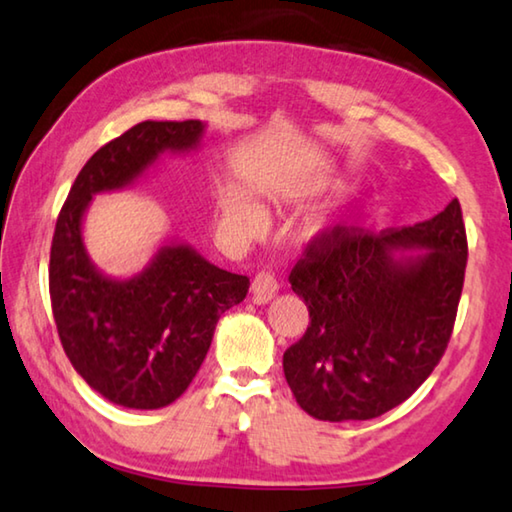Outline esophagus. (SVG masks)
Returning <instances> with one entry per match:
<instances>
[{
  "label": "esophagus",
  "instance_id": "obj_1",
  "mask_svg": "<svg viewBox=\"0 0 512 512\" xmlns=\"http://www.w3.org/2000/svg\"><path fill=\"white\" fill-rule=\"evenodd\" d=\"M250 291H253L255 303L264 305V303H269L275 294H278V280H275V275L269 271H259L253 278Z\"/></svg>",
  "mask_w": 512,
  "mask_h": 512
}]
</instances>
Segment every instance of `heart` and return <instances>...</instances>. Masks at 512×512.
I'll return each instance as SVG.
<instances>
[{"mask_svg":"<svg viewBox=\"0 0 512 512\" xmlns=\"http://www.w3.org/2000/svg\"><path fill=\"white\" fill-rule=\"evenodd\" d=\"M218 214H221V227L237 241L257 239L266 230V214L257 202L243 193L237 186H227L218 198ZM335 227L326 223H312L300 232V241L323 243L328 241Z\"/></svg>","mask_w":512,"mask_h":512,"instance_id":"b5f03b06","label":"heart"}]
</instances>
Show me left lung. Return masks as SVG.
Returning a JSON list of instances; mask_svg holds the SVG:
<instances>
[{"mask_svg":"<svg viewBox=\"0 0 512 512\" xmlns=\"http://www.w3.org/2000/svg\"><path fill=\"white\" fill-rule=\"evenodd\" d=\"M467 266L460 202L424 223L335 227L289 275L310 326L282 358L296 403L321 421H364L410 399L449 344Z\"/></svg>","mask_w":512,"mask_h":512,"instance_id":"8db88e82","label":"left lung"}]
</instances>
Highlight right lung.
I'll list each match as a JSON object with an SVG mask.
<instances>
[{"label":"right lung","mask_w":512,"mask_h":512,"mask_svg":"<svg viewBox=\"0 0 512 512\" xmlns=\"http://www.w3.org/2000/svg\"><path fill=\"white\" fill-rule=\"evenodd\" d=\"M202 120H145L97 150L81 168L56 221L50 298L63 351L88 387L132 410L180 399L212 346L221 314L250 280L214 266L196 248L166 241L132 278L97 269L84 243L93 196L127 189L164 154L200 148Z\"/></svg>","instance_id":"add662e5"}]
</instances>
